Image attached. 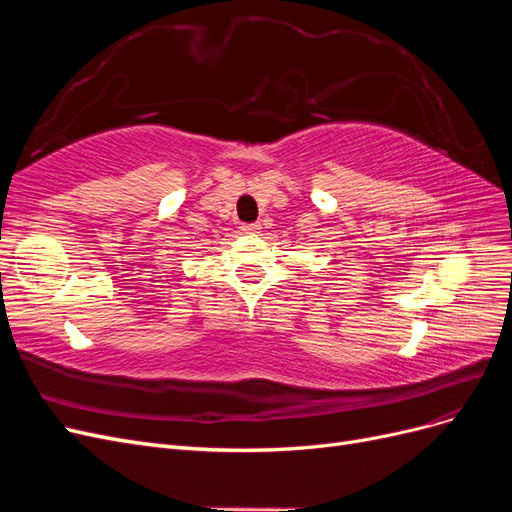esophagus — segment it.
<instances>
[{"label": "esophagus", "mask_w": 512, "mask_h": 512, "mask_svg": "<svg viewBox=\"0 0 512 512\" xmlns=\"http://www.w3.org/2000/svg\"><path fill=\"white\" fill-rule=\"evenodd\" d=\"M241 230L245 235H256V232H260V224H243Z\"/></svg>", "instance_id": "1"}]
</instances>
